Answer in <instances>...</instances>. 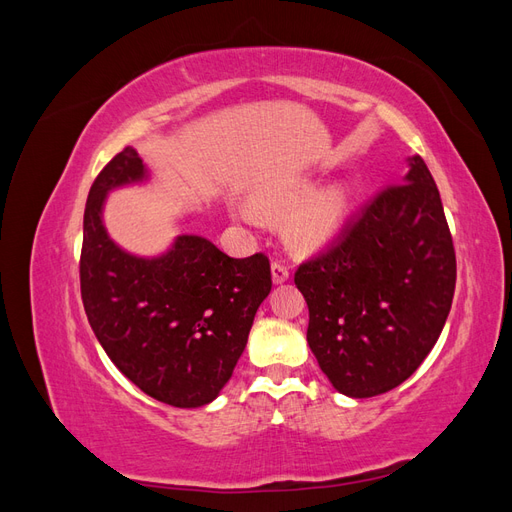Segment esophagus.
Here are the masks:
<instances>
[{
  "mask_svg": "<svg viewBox=\"0 0 512 512\" xmlns=\"http://www.w3.org/2000/svg\"><path fill=\"white\" fill-rule=\"evenodd\" d=\"M271 275H273L275 284H284L288 280V275H290L286 262L284 260H273L271 262Z\"/></svg>",
  "mask_w": 512,
  "mask_h": 512,
  "instance_id": "1",
  "label": "esophagus"
}]
</instances>
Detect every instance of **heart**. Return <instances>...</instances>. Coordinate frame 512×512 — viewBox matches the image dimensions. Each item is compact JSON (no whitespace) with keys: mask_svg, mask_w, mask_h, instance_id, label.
Returning <instances> with one entry per match:
<instances>
[{"mask_svg":"<svg viewBox=\"0 0 512 512\" xmlns=\"http://www.w3.org/2000/svg\"><path fill=\"white\" fill-rule=\"evenodd\" d=\"M309 190H312V185L305 181L292 183L273 194H267L265 198H262V205L269 209H284V207L299 203V200L309 194ZM346 207H348V196L342 188L320 190V192L308 196L297 207V211L292 213V218L288 222V232L294 239L303 241V243L324 241L333 235L339 222L344 220ZM239 215L245 220H254V211L250 207H241Z\"/></svg>","mask_w":512,"mask_h":512,"instance_id":"heart-1","label":"heart"}]
</instances>
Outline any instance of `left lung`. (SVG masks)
<instances>
[{
	"label": "left lung",
	"mask_w": 512,
	"mask_h": 512,
	"mask_svg": "<svg viewBox=\"0 0 512 512\" xmlns=\"http://www.w3.org/2000/svg\"><path fill=\"white\" fill-rule=\"evenodd\" d=\"M457 262L438 185L421 156L356 213L294 284L307 344L339 393L374 397L408 380L451 312Z\"/></svg>",
	"instance_id": "8db88e82"
}]
</instances>
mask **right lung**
Here are the masks:
<instances>
[{
  "instance_id": "1",
  "label": "right lung",
  "mask_w": 512,
  "mask_h": 512,
  "mask_svg": "<svg viewBox=\"0 0 512 512\" xmlns=\"http://www.w3.org/2000/svg\"><path fill=\"white\" fill-rule=\"evenodd\" d=\"M149 177L126 147L91 185L81 250V297L108 359L138 389L175 408L220 395L271 292L265 254L230 258L198 235H179L156 258L134 256L108 237L106 194Z\"/></svg>"
}]
</instances>
